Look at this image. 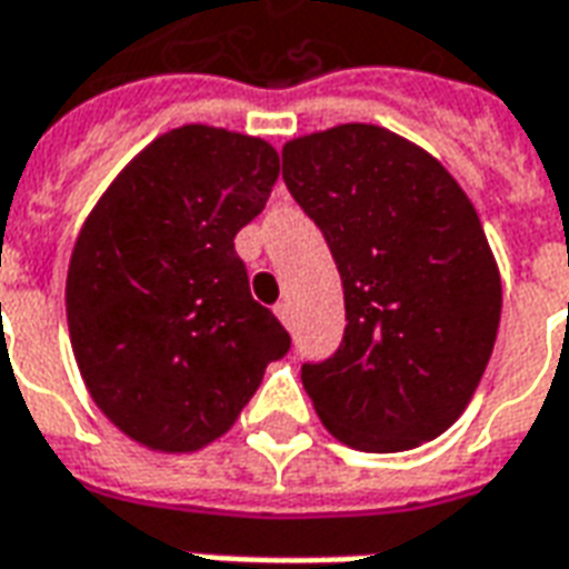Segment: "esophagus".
Returning a JSON list of instances; mask_svg holds the SVG:
<instances>
[{
	"mask_svg": "<svg viewBox=\"0 0 569 569\" xmlns=\"http://www.w3.org/2000/svg\"><path fill=\"white\" fill-rule=\"evenodd\" d=\"M273 313L280 317V322H283V326H292V305H289V301H280V305L273 308Z\"/></svg>",
	"mask_w": 569,
	"mask_h": 569,
	"instance_id": "1",
	"label": "esophagus"
}]
</instances>
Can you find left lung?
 Listing matches in <instances>:
<instances>
[{"label":"left lung","mask_w":569,"mask_h":569,"mask_svg":"<svg viewBox=\"0 0 569 569\" xmlns=\"http://www.w3.org/2000/svg\"><path fill=\"white\" fill-rule=\"evenodd\" d=\"M283 179L345 286V341L301 366L322 427L371 453L436 439L469 406L500 329V268L472 200L378 124L289 140Z\"/></svg>","instance_id":"1"}]
</instances>
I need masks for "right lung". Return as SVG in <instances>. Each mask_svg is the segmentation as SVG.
<instances>
[{
  "mask_svg": "<svg viewBox=\"0 0 569 569\" xmlns=\"http://www.w3.org/2000/svg\"><path fill=\"white\" fill-rule=\"evenodd\" d=\"M280 176L271 142L182 124L149 142L84 219L67 322L88 393L151 451H200L234 427L289 332L249 296L237 231Z\"/></svg>",
  "mask_w": 569,
  "mask_h": 569,
  "instance_id": "1",
  "label": "right lung"
}]
</instances>
